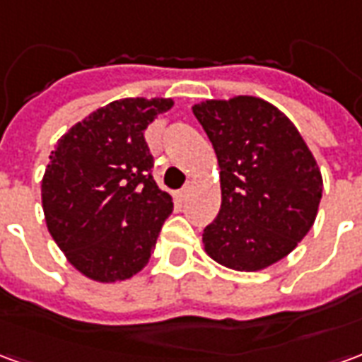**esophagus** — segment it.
I'll return each instance as SVG.
<instances>
[{
	"instance_id": "1",
	"label": "esophagus",
	"mask_w": 362,
	"mask_h": 362,
	"mask_svg": "<svg viewBox=\"0 0 362 362\" xmlns=\"http://www.w3.org/2000/svg\"><path fill=\"white\" fill-rule=\"evenodd\" d=\"M188 192H189V186H184V188L176 192V197H178V199H184V197L188 196Z\"/></svg>"
}]
</instances>
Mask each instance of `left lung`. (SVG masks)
I'll return each mask as SVG.
<instances>
[{"instance_id":"1","label":"left lung","mask_w":362,"mask_h":362,"mask_svg":"<svg viewBox=\"0 0 362 362\" xmlns=\"http://www.w3.org/2000/svg\"><path fill=\"white\" fill-rule=\"evenodd\" d=\"M221 168V207L204 228L205 252L221 266L258 272L310 230L322 174L293 122L256 96L205 100L194 108Z\"/></svg>"}]
</instances>
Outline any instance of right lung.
Wrapping results in <instances>:
<instances>
[{
  "label": "right lung",
  "instance_id": "obj_1",
  "mask_svg": "<svg viewBox=\"0 0 362 362\" xmlns=\"http://www.w3.org/2000/svg\"><path fill=\"white\" fill-rule=\"evenodd\" d=\"M170 98H122L75 124L52 151L42 207L52 238L90 279H129L149 262L173 197L151 176L143 137Z\"/></svg>",
  "mask_w": 362,
  "mask_h": 362
}]
</instances>
